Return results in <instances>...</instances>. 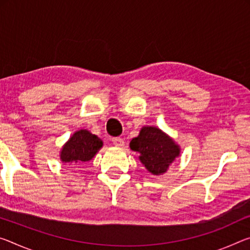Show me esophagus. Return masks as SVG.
Segmentation results:
<instances>
[{
	"label": "esophagus",
	"instance_id": "esophagus-1",
	"mask_svg": "<svg viewBox=\"0 0 250 250\" xmlns=\"http://www.w3.org/2000/svg\"><path fill=\"white\" fill-rule=\"evenodd\" d=\"M112 144L116 146H124V139H121V138H112Z\"/></svg>",
	"mask_w": 250,
	"mask_h": 250
}]
</instances>
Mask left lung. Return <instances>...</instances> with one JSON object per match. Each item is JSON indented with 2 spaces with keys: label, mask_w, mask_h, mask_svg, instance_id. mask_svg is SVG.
I'll return each instance as SVG.
<instances>
[{
  "label": "left lung",
  "mask_w": 250,
  "mask_h": 250,
  "mask_svg": "<svg viewBox=\"0 0 250 250\" xmlns=\"http://www.w3.org/2000/svg\"><path fill=\"white\" fill-rule=\"evenodd\" d=\"M130 149L139 153V160L154 176L164 175L180 156V146L158 126H142L130 141Z\"/></svg>",
  "instance_id": "left-lung-1"
}]
</instances>
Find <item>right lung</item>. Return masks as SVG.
I'll use <instances>...</instances> for the list:
<instances>
[{
	"instance_id": "right-lung-1",
	"label": "right lung",
	"mask_w": 250,
	"mask_h": 250,
	"mask_svg": "<svg viewBox=\"0 0 250 250\" xmlns=\"http://www.w3.org/2000/svg\"><path fill=\"white\" fill-rule=\"evenodd\" d=\"M104 146V141L89 130L75 131L61 148L60 160L69 165H81L90 161Z\"/></svg>"
}]
</instances>
